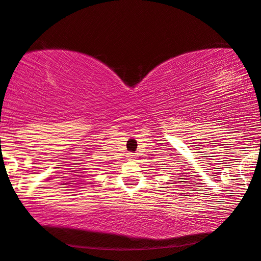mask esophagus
Instances as JSON below:
<instances>
[{"mask_svg": "<svg viewBox=\"0 0 261 261\" xmlns=\"http://www.w3.org/2000/svg\"><path fill=\"white\" fill-rule=\"evenodd\" d=\"M127 158L129 159V160H133V159L137 158V154H135V153H128Z\"/></svg>", "mask_w": 261, "mask_h": 261, "instance_id": "34e87169", "label": "esophagus"}]
</instances>
